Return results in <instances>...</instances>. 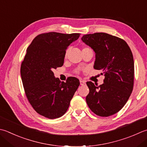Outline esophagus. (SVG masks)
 <instances>
[{
    "label": "esophagus",
    "instance_id": "34e87169",
    "mask_svg": "<svg viewBox=\"0 0 147 147\" xmlns=\"http://www.w3.org/2000/svg\"><path fill=\"white\" fill-rule=\"evenodd\" d=\"M80 85H85V81H82V80H81V81H80Z\"/></svg>",
    "mask_w": 147,
    "mask_h": 147
}]
</instances>
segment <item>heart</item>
I'll return each mask as SVG.
<instances>
[{"mask_svg":"<svg viewBox=\"0 0 147 147\" xmlns=\"http://www.w3.org/2000/svg\"><path fill=\"white\" fill-rule=\"evenodd\" d=\"M86 49H90V48H89L88 47H85V48H84L83 49V50H86ZM68 51H69V48H67V50H66V51H65V57H67V53H68Z\"/></svg>","mask_w":147,"mask_h":147,"instance_id":"1","label":"heart"}]
</instances>
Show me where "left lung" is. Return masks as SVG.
I'll use <instances>...</instances> for the list:
<instances>
[{
	"label": "left lung",
	"instance_id": "left-lung-1",
	"mask_svg": "<svg viewBox=\"0 0 147 147\" xmlns=\"http://www.w3.org/2000/svg\"><path fill=\"white\" fill-rule=\"evenodd\" d=\"M82 40L96 53L94 68L102 70L105 76L99 86L87 82L89 93L86 101L97 115L111 116L123 107L133 91V53L124 40L106 33L86 34Z\"/></svg>",
	"mask_w": 147,
	"mask_h": 147
}]
</instances>
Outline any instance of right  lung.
<instances>
[{"instance_id": "1", "label": "right lung", "mask_w": 147, "mask_h": 147, "mask_svg": "<svg viewBox=\"0 0 147 147\" xmlns=\"http://www.w3.org/2000/svg\"><path fill=\"white\" fill-rule=\"evenodd\" d=\"M80 34H39L28 46L22 62L20 73L28 102L37 113L48 119L59 118L67 111L80 85L76 78L61 82L53 72L64 64L66 49Z\"/></svg>"}]
</instances>
